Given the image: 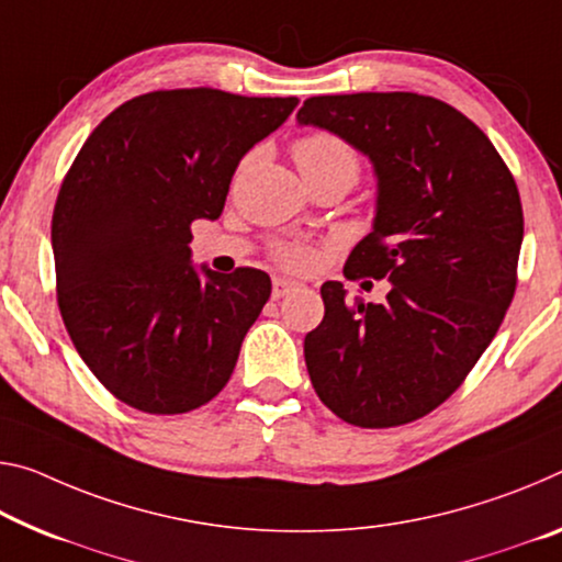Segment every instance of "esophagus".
<instances>
[{"instance_id": "obj_1", "label": "esophagus", "mask_w": 562, "mask_h": 562, "mask_svg": "<svg viewBox=\"0 0 562 562\" xmlns=\"http://www.w3.org/2000/svg\"><path fill=\"white\" fill-rule=\"evenodd\" d=\"M292 290H297V282L290 278H274L272 280V297H284L290 295Z\"/></svg>"}]
</instances>
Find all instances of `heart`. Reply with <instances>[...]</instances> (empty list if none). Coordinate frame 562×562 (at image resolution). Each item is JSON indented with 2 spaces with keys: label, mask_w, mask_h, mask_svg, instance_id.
<instances>
[{
  "label": "heart",
  "mask_w": 562,
  "mask_h": 562,
  "mask_svg": "<svg viewBox=\"0 0 562 562\" xmlns=\"http://www.w3.org/2000/svg\"><path fill=\"white\" fill-rule=\"evenodd\" d=\"M300 172H317V169H345L352 177L358 175V155L352 147L329 132H310L292 147ZM274 257L290 270H310L315 265V249L302 243H280Z\"/></svg>",
  "instance_id": "1"
}]
</instances>
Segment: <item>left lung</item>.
<instances>
[{
  "mask_svg": "<svg viewBox=\"0 0 562 562\" xmlns=\"http://www.w3.org/2000/svg\"><path fill=\"white\" fill-rule=\"evenodd\" d=\"M297 124L333 132L370 159L375 220L345 274L390 282L382 305L347 302L342 282L319 288L325 317L305 337L310 380L345 423H413L456 393L510 307L518 187L485 132L435 97H310Z\"/></svg>",
  "mask_w": 562,
  "mask_h": 562,
  "instance_id": "8db88e82",
  "label": "left lung"
}]
</instances>
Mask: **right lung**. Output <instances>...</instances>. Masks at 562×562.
<instances>
[{
  "label": "right lung",
  "mask_w": 562,
  "mask_h": 562,
  "mask_svg": "<svg viewBox=\"0 0 562 562\" xmlns=\"http://www.w3.org/2000/svg\"><path fill=\"white\" fill-rule=\"evenodd\" d=\"M297 102L149 92L79 149L52 215L57 302L79 358L130 407L190 413L233 375L272 284L252 267H194L190 225L222 215L239 159Z\"/></svg>",
  "instance_id": "right-lung-1"
}]
</instances>
